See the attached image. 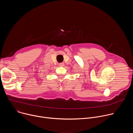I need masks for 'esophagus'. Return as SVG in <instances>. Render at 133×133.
Returning <instances> with one entry per match:
<instances>
[{"label": "esophagus", "instance_id": "1", "mask_svg": "<svg viewBox=\"0 0 133 133\" xmlns=\"http://www.w3.org/2000/svg\"><path fill=\"white\" fill-rule=\"evenodd\" d=\"M59 66L60 67H64V64L63 63H60V64H59Z\"/></svg>", "mask_w": 133, "mask_h": 133}]
</instances>
